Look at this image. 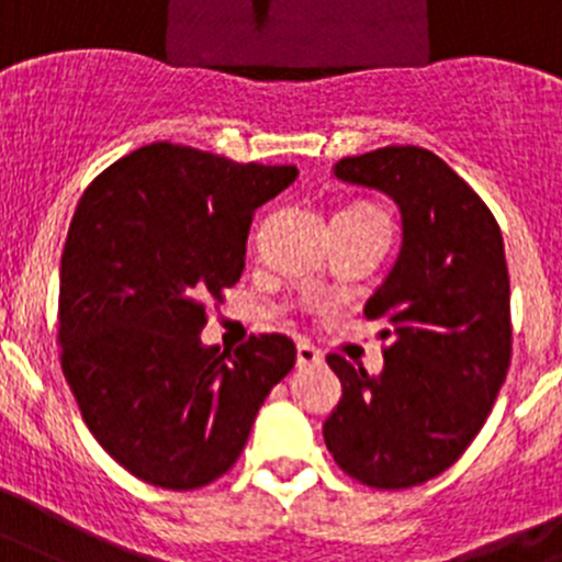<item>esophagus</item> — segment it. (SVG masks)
Returning <instances> with one entry per match:
<instances>
[{"label": "esophagus", "instance_id": "34e87169", "mask_svg": "<svg viewBox=\"0 0 562 562\" xmlns=\"http://www.w3.org/2000/svg\"><path fill=\"white\" fill-rule=\"evenodd\" d=\"M322 352L313 349L311 344H299L296 346V366L299 369H307V366H322Z\"/></svg>", "mask_w": 562, "mask_h": 562}]
</instances>
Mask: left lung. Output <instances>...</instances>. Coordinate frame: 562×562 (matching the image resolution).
I'll list each match as a JSON object with an SVG mask.
<instances>
[{
  "instance_id": "left-lung-1",
  "label": "left lung",
  "mask_w": 562,
  "mask_h": 562,
  "mask_svg": "<svg viewBox=\"0 0 562 562\" xmlns=\"http://www.w3.org/2000/svg\"><path fill=\"white\" fill-rule=\"evenodd\" d=\"M349 186L400 207L396 263L366 302L387 318L380 374L329 355L340 402L324 422L335 463L382 491L447 471L485 424L510 366V280L496 218L422 146H382L335 162Z\"/></svg>"
}]
</instances>
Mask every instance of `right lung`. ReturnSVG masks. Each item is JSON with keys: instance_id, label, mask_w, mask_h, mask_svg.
I'll return each instance as SVG.
<instances>
[{"instance_id": "add662e5", "label": "right lung", "mask_w": 562, "mask_h": 562, "mask_svg": "<svg viewBox=\"0 0 562 562\" xmlns=\"http://www.w3.org/2000/svg\"><path fill=\"white\" fill-rule=\"evenodd\" d=\"M296 177L160 140L77 204L60 257L63 374L104 452L149 485L193 491L233 469L296 363L285 335H251L233 355L199 335L210 299L240 280L255 210Z\"/></svg>"}]
</instances>
